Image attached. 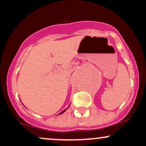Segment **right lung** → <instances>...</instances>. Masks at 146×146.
Instances as JSON below:
<instances>
[{"mask_svg":"<svg viewBox=\"0 0 146 146\" xmlns=\"http://www.w3.org/2000/svg\"><path fill=\"white\" fill-rule=\"evenodd\" d=\"M65 110H66V109H65V110H63V111H62V112H61V113H60V114H62L63 113H64V112H65Z\"/></svg>","mask_w":146,"mask_h":146,"instance_id":"add662e5","label":"right lung"}]
</instances>
